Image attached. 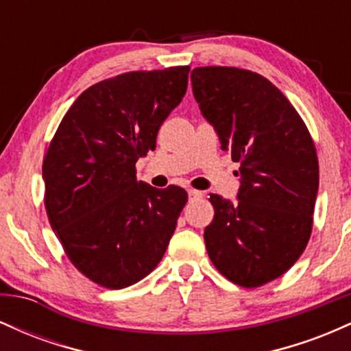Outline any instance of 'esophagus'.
Wrapping results in <instances>:
<instances>
[{
	"label": "esophagus",
	"mask_w": 351,
	"mask_h": 351,
	"mask_svg": "<svg viewBox=\"0 0 351 351\" xmlns=\"http://www.w3.org/2000/svg\"><path fill=\"white\" fill-rule=\"evenodd\" d=\"M188 196H189V199H196V198H201V196H203V193L198 191V189H188Z\"/></svg>",
	"instance_id": "34e87169"
}]
</instances>
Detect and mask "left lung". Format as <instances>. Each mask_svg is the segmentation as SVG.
<instances>
[{"label":"left lung","mask_w":351,"mask_h":351,"mask_svg":"<svg viewBox=\"0 0 351 351\" xmlns=\"http://www.w3.org/2000/svg\"><path fill=\"white\" fill-rule=\"evenodd\" d=\"M193 95L239 163L237 201L209 195L215 217L204 229L215 267L241 287L287 272L312 232L318 160L304 120L271 80L237 67H196Z\"/></svg>","instance_id":"left-lung-1"}]
</instances>
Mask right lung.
Listing matches in <instances>:
<instances>
[{"instance_id": "1", "label": "right lung", "mask_w": 351, "mask_h": 351, "mask_svg": "<svg viewBox=\"0 0 351 351\" xmlns=\"http://www.w3.org/2000/svg\"><path fill=\"white\" fill-rule=\"evenodd\" d=\"M189 67L136 71L88 87L64 115L43 163L47 217L67 257L107 289L162 261L188 193L136 181V160L186 94Z\"/></svg>"}]
</instances>
